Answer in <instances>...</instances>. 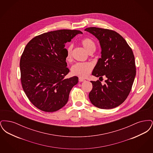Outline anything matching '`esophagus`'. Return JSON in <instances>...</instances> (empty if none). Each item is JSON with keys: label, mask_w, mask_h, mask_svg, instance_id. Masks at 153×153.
I'll use <instances>...</instances> for the list:
<instances>
[{"label": "esophagus", "mask_w": 153, "mask_h": 153, "mask_svg": "<svg viewBox=\"0 0 153 153\" xmlns=\"http://www.w3.org/2000/svg\"><path fill=\"white\" fill-rule=\"evenodd\" d=\"M79 81H80V82H82V81H85V79H82V78H79Z\"/></svg>", "instance_id": "1"}]
</instances>
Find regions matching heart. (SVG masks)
<instances>
[{
  "mask_svg": "<svg viewBox=\"0 0 153 153\" xmlns=\"http://www.w3.org/2000/svg\"><path fill=\"white\" fill-rule=\"evenodd\" d=\"M81 44L88 53L95 51L96 44L94 41L90 38H85L81 39ZM73 45L70 44L66 49L65 59L67 61H71L73 51ZM93 65L90 62H78L72 67L71 71L74 75L82 78H85L92 72Z\"/></svg>",
  "mask_w": 153,
  "mask_h": 153,
  "instance_id": "obj_1",
  "label": "heart"
}]
</instances>
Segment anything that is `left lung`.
<instances>
[{"instance_id":"obj_1","label":"left lung","mask_w":153,"mask_h":153,"mask_svg":"<svg viewBox=\"0 0 153 153\" xmlns=\"http://www.w3.org/2000/svg\"><path fill=\"white\" fill-rule=\"evenodd\" d=\"M99 41L102 56L92 74L107 80L102 85L99 80L91 81L92 89L89 98L93 105L101 109H111L122 104L131 91L136 75L133 51L126 41L112 30L91 27L85 29Z\"/></svg>"}]
</instances>
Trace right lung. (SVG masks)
I'll return each instance as SVG.
<instances>
[{"label":"right lung","instance_id":"right-lung-1","mask_svg":"<svg viewBox=\"0 0 153 153\" xmlns=\"http://www.w3.org/2000/svg\"><path fill=\"white\" fill-rule=\"evenodd\" d=\"M80 30H59L37 36L26 45L20 60L22 88L31 102L48 112L58 111L68 101L78 77L65 79V44Z\"/></svg>","mask_w":153,"mask_h":153}]
</instances>
